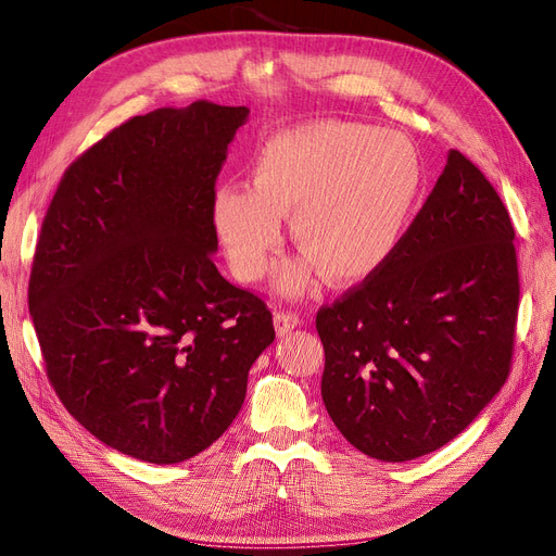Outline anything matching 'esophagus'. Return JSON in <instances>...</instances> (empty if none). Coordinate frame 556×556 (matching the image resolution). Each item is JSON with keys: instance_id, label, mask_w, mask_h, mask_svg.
Returning a JSON list of instances; mask_svg holds the SVG:
<instances>
[{"instance_id": "esophagus-1", "label": "esophagus", "mask_w": 556, "mask_h": 556, "mask_svg": "<svg viewBox=\"0 0 556 556\" xmlns=\"http://www.w3.org/2000/svg\"><path fill=\"white\" fill-rule=\"evenodd\" d=\"M300 327V313L295 311H277L275 313V329L279 336H288Z\"/></svg>"}]
</instances>
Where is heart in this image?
I'll use <instances>...</instances> for the list:
<instances>
[{"instance_id": "heart-1", "label": "heart", "mask_w": 556, "mask_h": 556, "mask_svg": "<svg viewBox=\"0 0 556 556\" xmlns=\"http://www.w3.org/2000/svg\"><path fill=\"white\" fill-rule=\"evenodd\" d=\"M421 191V162L401 135L344 122L298 126L268 139L250 187L223 185L212 223L233 273L258 281L281 245V216L293 214L304 258L288 261L279 286L304 288L317 270L356 283L392 256Z\"/></svg>"}]
</instances>
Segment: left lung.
<instances>
[{"instance_id": "left-lung-1", "label": "left lung", "mask_w": 556, "mask_h": 556, "mask_svg": "<svg viewBox=\"0 0 556 556\" xmlns=\"http://www.w3.org/2000/svg\"><path fill=\"white\" fill-rule=\"evenodd\" d=\"M514 225L459 151L392 256L317 311L323 401L349 444L407 462L448 444L505 386L518 317Z\"/></svg>"}]
</instances>
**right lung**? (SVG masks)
Instances as JSON below:
<instances>
[{
    "label": "right lung",
    "instance_id": "add662e5",
    "mask_svg": "<svg viewBox=\"0 0 556 556\" xmlns=\"http://www.w3.org/2000/svg\"><path fill=\"white\" fill-rule=\"evenodd\" d=\"M248 114L195 101L132 116L67 166L42 220L28 311L49 383L143 462L210 448L275 340L266 302L212 258L216 178Z\"/></svg>",
    "mask_w": 556,
    "mask_h": 556
}]
</instances>
